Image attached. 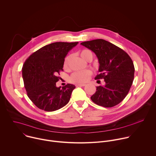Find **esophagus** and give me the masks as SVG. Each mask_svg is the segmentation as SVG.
Here are the masks:
<instances>
[{"mask_svg": "<svg viewBox=\"0 0 156 156\" xmlns=\"http://www.w3.org/2000/svg\"><path fill=\"white\" fill-rule=\"evenodd\" d=\"M86 84H76V86L78 87V86H84Z\"/></svg>", "mask_w": 156, "mask_h": 156, "instance_id": "34e87169", "label": "esophagus"}]
</instances>
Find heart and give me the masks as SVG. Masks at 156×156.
<instances>
[{
	"instance_id": "heart-1",
	"label": "heart",
	"mask_w": 156,
	"mask_h": 156,
	"mask_svg": "<svg viewBox=\"0 0 156 156\" xmlns=\"http://www.w3.org/2000/svg\"><path fill=\"white\" fill-rule=\"evenodd\" d=\"M80 55L81 57V58L85 61L88 62L89 60H91L93 58L92 52L87 49H83L80 52ZM70 58V55H68L65 57L63 62V66L65 68L68 67ZM91 74L92 72L90 70L75 72L71 75L70 80L71 82L75 83H84L89 80Z\"/></svg>"
}]
</instances>
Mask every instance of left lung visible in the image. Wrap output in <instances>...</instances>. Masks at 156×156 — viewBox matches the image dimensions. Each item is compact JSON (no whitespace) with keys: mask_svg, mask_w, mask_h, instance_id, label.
I'll return each mask as SVG.
<instances>
[{"mask_svg":"<svg viewBox=\"0 0 156 156\" xmlns=\"http://www.w3.org/2000/svg\"><path fill=\"white\" fill-rule=\"evenodd\" d=\"M82 46L92 51L99 63L95 80L104 79V86L96 87L91 97L97 105L112 107L121 102L128 94L134 79L133 62L123 50L102 39L85 41Z\"/></svg>","mask_w":156,"mask_h":156,"instance_id":"8db88e82","label":"left lung"}]
</instances>
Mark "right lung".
Returning <instances> with one entry per match:
<instances>
[{
  "instance_id": "obj_1",
  "label": "right lung",
  "mask_w": 156,
  "mask_h": 156,
  "mask_svg": "<svg viewBox=\"0 0 156 156\" xmlns=\"http://www.w3.org/2000/svg\"><path fill=\"white\" fill-rule=\"evenodd\" d=\"M78 42H56L33 53L22 68L25 87L30 99L39 108L52 112L68 104L75 86L57 87L60 71L68 52Z\"/></svg>"
}]
</instances>
